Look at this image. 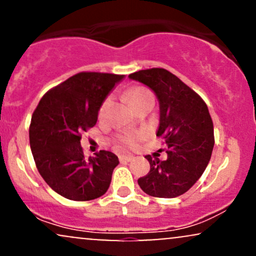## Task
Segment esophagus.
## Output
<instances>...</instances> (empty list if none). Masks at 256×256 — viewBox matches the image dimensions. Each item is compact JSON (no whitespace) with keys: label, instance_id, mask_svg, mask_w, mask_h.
Segmentation results:
<instances>
[{"label":"esophagus","instance_id":"esophagus-1","mask_svg":"<svg viewBox=\"0 0 256 256\" xmlns=\"http://www.w3.org/2000/svg\"><path fill=\"white\" fill-rule=\"evenodd\" d=\"M132 158H134L132 155H119L120 162H130Z\"/></svg>","mask_w":256,"mask_h":256}]
</instances>
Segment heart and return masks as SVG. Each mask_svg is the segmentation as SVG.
I'll return each instance as SVG.
<instances>
[{
    "label": "heart",
    "instance_id": "heart-1",
    "mask_svg": "<svg viewBox=\"0 0 256 256\" xmlns=\"http://www.w3.org/2000/svg\"><path fill=\"white\" fill-rule=\"evenodd\" d=\"M148 96H152V92L148 89H146V88H142V86L132 88V89L128 92V98L132 106L138 104V102L142 101V100H144L146 98H148ZM108 104H110V98H107L104 104H102L101 110H100V114H101V116L104 113L106 110H107ZM143 137H144V132L143 131L126 132V134L119 137V140L122 143H124V144L134 146H136L138 140H142Z\"/></svg>",
    "mask_w": 256,
    "mask_h": 256
}]
</instances>
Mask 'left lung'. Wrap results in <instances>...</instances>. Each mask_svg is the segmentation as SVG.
Wrapping results in <instances>:
<instances>
[{"instance_id": "left-lung-1", "label": "left lung", "mask_w": 256, "mask_h": 256, "mask_svg": "<svg viewBox=\"0 0 256 256\" xmlns=\"http://www.w3.org/2000/svg\"><path fill=\"white\" fill-rule=\"evenodd\" d=\"M154 91L160 107L158 137L167 146V158L146 155L150 171L138 185L154 198H172L192 186L210 160L214 146L213 122L198 94L165 68L142 70L128 76Z\"/></svg>"}]
</instances>
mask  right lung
<instances>
[{"mask_svg":"<svg viewBox=\"0 0 256 256\" xmlns=\"http://www.w3.org/2000/svg\"><path fill=\"white\" fill-rule=\"evenodd\" d=\"M124 77L80 72L40 98L32 114L30 146L38 172L58 195L90 201L110 188L118 156L101 150L84 158L80 134L95 126L106 98Z\"/></svg>","mask_w":256,"mask_h":256,"instance_id":"1","label":"right lung"}]
</instances>
